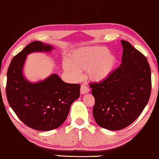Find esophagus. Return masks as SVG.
<instances>
[{
  "mask_svg": "<svg viewBox=\"0 0 159 159\" xmlns=\"http://www.w3.org/2000/svg\"><path fill=\"white\" fill-rule=\"evenodd\" d=\"M89 91V87L85 84H81V86H80V93H81V94H84V93H88Z\"/></svg>",
  "mask_w": 159,
  "mask_h": 159,
  "instance_id": "34e87169",
  "label": "esophagus"
}]
</instances>
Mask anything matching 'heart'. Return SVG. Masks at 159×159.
Masks as SVG:
<instances>
[{
    "label": "heart",
    "instance_id": "obj_1",
    "mask_svg": "<svg viewBox=\"0 0 159 159\" xmlns=\"http://www.w3.org/2000/svg\"><path fill=\"white\" fill-rule=\"evenodd\" d=\"M108 52V49L103 47L79 48L70 55L68 62H64L62 66L73 79H79L80 73L87 71L91 80L100 81L113 72L117 62L115 55Z\"/></svg>",
    "mask_w": 159,
    "mask_h": 159
}]
</instances>
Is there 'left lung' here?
Masks as SVG:
<instances>
[{"label":"left lung","instance_id":"obj_1","mask_svg":"<svg viewBox=\"0 0 159 159\" xmlns=\"http://www.w3.org/2000/svg\"><path fill=\"white\" fill-rule=\"evenodd\" d=\"M122 63L107 79L90 84L95 99L93 115L100 127L119 130L142 113L151 92V72L146 57L121 40Z\"/></svg>","mask_w":159,"mask_h":159}]
</instances>
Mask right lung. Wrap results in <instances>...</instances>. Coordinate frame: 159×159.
<instances>
[{
  "mask_svg": "<svg viewBox=\"0 0 159 159\" xmlns=\"http://www.w3.org/2000/svg\"><path fill=\"white\" fill-rule=\"evenodd\" d=\"M52 49L39 41L31 42L13 57L7 71L8 104L24 124L37 130L59 127L68 117L70 105L80 96V84L65 83L57 74L36 84L24 78L22 69L26 55Z\"/></svg>",
  "mask_w": 159,
  "mask_h": 159,
  "instance_id": "obj_1",
  "label": "right lung"
}]
</instances>
